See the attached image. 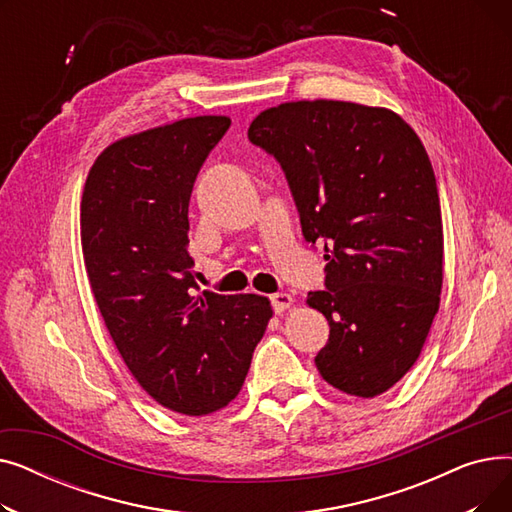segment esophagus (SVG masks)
<instances>
[{"mask_svg": "<svg viewBox=\"0 0 512 512\" xmlns=\"http://www.w3.org/2000/svg\"><path fill=\"white\" fill-rule=\"evenodd\" d=\"M270 301H272V307H274L276 313H282V311H286L292 305V297H290V294H286V292L272 294Z\"/></svg>", "mask_w": 512, "mask_h": 512, "instance_id": "1", "label": "esophagus"}]
</instances>
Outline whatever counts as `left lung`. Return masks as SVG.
Instances as JSON below:
<instances>
[{
    "mask_svg": "<svg viewBox=\"0 0 512 512\" xmlns=\"http://www.w3.org/2000/svg\"><path fill=\"white\" fill-rule=\"evenodd\" d=\"M249 141L278 161L305 240L326 251V290L307 299L330 324L321 378L351 396L386 392L440 307L442 215L419 137L384 107L317 99L261 112Z\"/></svg>",
    "mask_w": 512,
    "mask_h": 512,
    "instance_id": "8db88e82",
    "label": "left lung"
}]
</instances>
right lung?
I'll list each match as a JSON object with an SVG mask.
<instances>
[{
    "mask_svg": "<svg viewBox=\"0 0 512 512\" xmlns=\"http://www.w3.org/2000/svg\"><path fill=\"white\" fill-rule=\"evenodd\" d=\"M228 128L199 116L116 141L80 203L91 290L124 363L161 407L195 417L240 392L272 317L259 294L199 292L186 251L197 174Z\"/></svg>",
    "mask_w": 512,
    "mask_h": 512,
    "instance_id": "1",
    "label": "right lung"
}]
</instances>
